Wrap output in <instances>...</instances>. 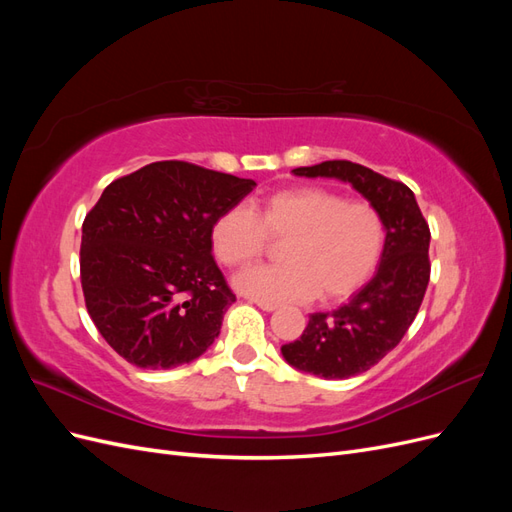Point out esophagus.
<instances>
[{
	"instance_id": "esophagus-1",
	"label": "esophagus",
	"mask_w": 512,
	"mask_h": 512,
	"mask_svg": "<svg viewBox=\"0 0 512 512\" xmlns=\"http://www.w3.org/2000/svg\"><path fill=\"white\" fill-rule=\"evenodd\" d=\"M250 303L258 305L260 309H265V312H275V309H277V303H271V301H262V299H250Z\"/></svg>"
}]
</instances>
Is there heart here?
<instances>
[{"label": "heart", "mask_w": 512, "mask_h": 512, "mask_svg": "<svg viewBox=\"0 0 512 512\" xmlns=\"http://www.w3.org/2000/svg\"><path fill=\"white\" fill-rule=\"evenodd\" d=\"M269 239H286L277 252L282 262L241 273L237 288L271 303L314 297L333 303L374 275L386 226L367 200H348L316 185L275 192L254 209L228 207L211 226L213 252L230 269L252 265L265 254Z\"/></svg>", "instance_id": "b5f03b06"}]
</instances>
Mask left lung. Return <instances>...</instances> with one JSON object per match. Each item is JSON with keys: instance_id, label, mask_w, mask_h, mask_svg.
<instances>
[{"instance_id": "8db88e82", "label": "left lung", "mask_w": 512, "mask_h": 512, "mask_svg": "<svg viewBox=\"0 0 512 512\" xmlns=\"http://www.w3.org/2000/svg\"><path fill=\"white\" fill-rule=\"evenodd\" d=\"M297 177L350 183L384 218L386 241L376 275L333 312H316L299 339L282 346L284 359L327 380L359 376L406 335L429 284V226L414 192L401 181L348 160L292 170Z\"/></svg>"}]
</instances>
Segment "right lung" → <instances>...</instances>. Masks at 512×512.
Here are the masks:
<instances>
[{"mask_svg":"<svg viewBox=\"0 0 512 512\" xmlns=\"http://www.w3.org/2000/svg\"><path fill=\"white\" fill-rule=\"evenodd\" d=\"M254 188L177 160L106 185L83 222L81 284L91 320L128 363L170 369L215 342L235 294L211 256V226Z\"/></svg>","mask_w":512,"mask_h":512,"instance_id":"obj_1","label":"right lung"}]
</instances>
